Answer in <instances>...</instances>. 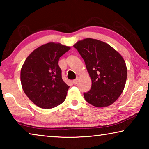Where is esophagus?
Returning a JSON list of instances; mask_svg holds the SVG:
<instances>
[{"instance_id":"1","label":"esophagus","mask_w":149,"mask_h":149,"mask_svg":"<svg viewBox=\"0 0 149 149\" xmlns=\"http://www.w3.org/2000/svg\"><path fill=\"white\" fill-rule=\"evenodd\" d=\"M77 82H78V79H75L73 81V84H74V85H76L77 84Z\"/></svg>"}]
</instances>
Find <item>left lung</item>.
Listing matches in <instances>:
<instances>
[{
	"mask_svg": "<svg viewBox=\"0 0 149 149\" xmlns=\"http://www.w3.org/2000/svg\"><path fill=\"white\" fill-rule=\"evenodd\" d=\"M74 47L84 58L92 81L84 93L87 102L96 107L112 104L123 92L127 69L121 54L106 42L91 38L77 41Z\"/></svg>",
	"mask_w": 149,
	"mask_h": 149,
	"instance_id": "obj_1",
	"label": "left lung"
}]
</instances>
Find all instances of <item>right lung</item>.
<instances>
[{"label": "right lung", "instance_id": "1", "mask_svg": "<svg viewBox=\"0 0 149 149\" xmlns=\"http://www.w3.org/2000/svg\"><path fill=\"white\" fill-rule=\"evenodd\" d=\"M70 49L58 42H48L35 49L25 60L20 74L22 87L37 107L49 109L65 100L70 87L62 80L58 60Z\"/></svg>", "mask_w": 149, "mask_h": 149}]
</instances>
